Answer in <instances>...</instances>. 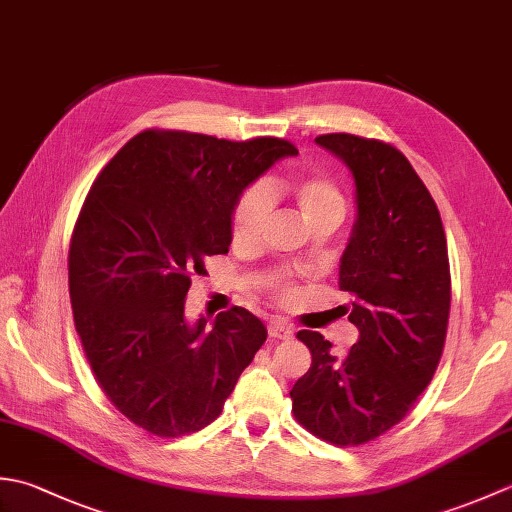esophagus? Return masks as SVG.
<instances>
[{
    "mask_svg": "<svg viewBox=\"0 0 512 512\" xmlns=\"http://www.w3.org/2000/svg\"><path fill=\"white\" fill-rule=\"evenodd\" d=\"M268 334L273 336V339H290L295 330H292V325L288 321H281V319H273L268 323Z\"/></svg>",
    "mask_w": 512,
    "mask_h": 512,
    "instance_id": "1",
    "label": "esophagus"
}]
</instances>
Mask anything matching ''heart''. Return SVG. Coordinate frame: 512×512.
<instances>
[{"instance_id": "b5f03b06", "label": "heart", "mask_w": 512, "mask_h": 512, "mask_svg": "<svg viewBox=\"0 0 512 512\" xmlns=\"http://www.w3.org/2000/svg\"><path fill=\"white\" fill-rule=\"evenodd\" d=\"M284 191L297 204L303 220L312 228L339 226L345 215V195L339 184L317 173H297L281 184H253L239 195L231 215V237L237 248H257L262 244L264 231L273 215V193ZM266 286L279 299L290 301L295 297V286L284 273L270 275Z\"/></svg>"}]
</instances>
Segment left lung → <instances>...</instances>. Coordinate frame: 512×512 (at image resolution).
Segmentation results:
<instances>
[{
    "label": "left lung",
    "instance_id": "1",
    "mask_svg": "<svg viewBox=\"0 0 512 512\" xmlns=\"http://www.w3.org/2000/svg\"><path fill=\"white\" fill-rule=\"evenodd\" d=\"M317 143L356 184L339 288L352 295L358 341L332 356L323 334L297 332L312 365L290 389L292 413L317 438L358 447L396 427L436 374L451 310L447 237L429 189L394 145L354 134Z\"/></svg>",
    "mask_w": 512,
    "mask_h": 512
}]
</instances>
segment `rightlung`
I'll return each mask as SVG.
<instances>
[{
  "instance_id": "add662e5",
  "label": "right lung",
  "mask_w": 512,
  "mask_h": 512,
  "mask_svg": "<svg viewBox=\"0 0 512 512\" xmlns=\"http://www.w3.org/2000/svg\"><path fill=\"white\" fill-rule=\"evenodd\" d=\"M295 154L273 136L145 129L85 195L68 253L74 328L103 394L151 436L211 424L264 345V323L246 308L204 330L206 319L184 321V299L206 257L228 253L239 193Z\"/></svg>"
}]
</instances>
